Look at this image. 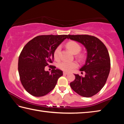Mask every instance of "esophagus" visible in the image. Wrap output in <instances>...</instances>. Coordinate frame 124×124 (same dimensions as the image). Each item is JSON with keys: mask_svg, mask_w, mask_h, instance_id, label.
I'll return each instance as SVG.
<instances>
[{"mask_svg": "<svg viewBox=\"0 0 124 124\" xmlns=\"http://www.w3.org/2000/svg\"><path fill=\"white\" fill-rule=\"evenodd\" d=\"M63 74H64V75H68L69 73H68V72H63Z\"/></svg>", "mask_w": 124, "mask_h": 124, "instance_id": "esophagus-1", "label": "esophagus"}]
</instances>
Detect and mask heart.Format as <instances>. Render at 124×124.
<instances>
[{
    "instance_id": "b5f03b06",
    "label": "heart",
    "mask_w": 124,
    "mask_h": 124,
    "mask_svg": "<svg viewBox=\"0 0 124 124\" xmlns=\"http://www.w3.org/2000/svg\"><path fill=\"white\" fill-rule=\"evenodd\" d=\"M66 47L70 50L72 53L76 54L79 53L81 50V46L76 41H70L67 43ZM61 46H58L56 47L53 52V56L55 60H58L60 58V52H61ZM78 66V64L76 62H68V61H63L60 62L59 64V67L60 69L66 72L71 71L72 69L76 68Z\"/></svg>"
}]
</instances>
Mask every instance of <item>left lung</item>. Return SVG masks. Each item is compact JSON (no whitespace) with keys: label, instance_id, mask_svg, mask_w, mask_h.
Segmentation results:
<instances>
[{"label":"left lung","instance_id":"1","mask_svg":"<svg viewBox=\"0 0 124 124\" xmlns=\"http://www.w3.org/2000/svg\"><path fill=\"white\" fill-rule=\"evenodd\" d=\"M68 39L82 43L87 51L85 65L80 71L84 77L75 74L70 83L73 91L85 97L94 96L101 90L107 81L110 69L109 53L106 46L98 38L88 35H69Z\"/></svg>","mask_w":124,"mask_h":124}]
</instances>
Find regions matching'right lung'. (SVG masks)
<instances>
[{"label":"right lung","mask_w":124,"mask_h":124,"mask_svg":"<svg viewBox=\"0 0 124 124\" xmlns=\"http://www.w3.org/2000/svg\"><path fill=\"white\" fill-rule=\"evenodd\" d=\"M67 35H40L29 41L18 58V70L21 83L28 93L34 96L47 95L55 88L62 71L52 68L51 73L45 70V66L53 62L54 50Z\"/></svg>","instance_id":"right-lung-1"}]
</instances>
